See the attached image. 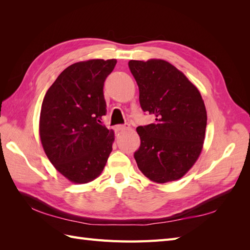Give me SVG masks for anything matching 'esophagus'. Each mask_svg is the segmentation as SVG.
<instances>
[{"label": "esophagus", "mask_w": 250, "mask_h": 250, "mask_svg": "<svg viewBox=\"0 0 250 250\" xmlns=\"http://www.w3.org/2000/svg\"><path fill=\"white\" fill-rule=\"evenodd\" d=\"M129 128H130V125L128 124V122H125V124H124V125H115V131H117V132L125 131V130L129 129Z\"/></svg>", "instance_id": "obj_1"}]
</instances>
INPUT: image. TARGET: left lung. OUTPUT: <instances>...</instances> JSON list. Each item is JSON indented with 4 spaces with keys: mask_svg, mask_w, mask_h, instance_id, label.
<instances>
[{
    "mask_svg": "<svg viewBox=\"0 0 250 250\" xmlns=\"http://www.w3.org/2000/svg\"><path fill=\"white\" fill-rule=\"evenodd\" d=\"M143 111L153 124L136 128L141 146L134 159L142 173L159 184L182 178L199 158L207 115L199 90L164 60L129 61Z\"/></svg>",
    "mask_w": 250,
    "mask_h": 250,
    "instance_id": "8db88e82",
    "label": "left lung"
}]
</instances>
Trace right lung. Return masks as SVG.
<instances>
[{
	"instance_id": "1",
	"label": "right lung",
	"mask_w": 250,
	"mask_h": 250,
	"mask_svg": "<svg viewBox=\"0 0 250 250\" xmlns=\"http://www.w3.org/2000/svg\"><path fill=\"white\" fill-rule=\"evenodd\" d=\"M116 63L115 59L74 63L58 76L43 100L42 145L54 167L75 184L97 178L113 150L114 131L101 118L106 114L104 82Z\"/></svg>"
}]
</instances>
